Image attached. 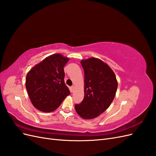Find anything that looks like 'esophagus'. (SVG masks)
<instances>
[{"label":"esophagus","instance_id":"1","mask_svg":"<svg viewBox=\"0 0 156 156\" xmlns=\"http://www.w3.org/2000/svg\"><path fill=\"white\" fill-rule=\"evenodd\" d=\"M74 88H75V87L74 86H72V87H70V90H71V92H73V90H74Z\"/></svg>","mask_w":156,"mask_h":156}]
</instances>
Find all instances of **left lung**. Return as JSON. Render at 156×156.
I'll return each mask as SVG.
<instances>
[{
    "instance_id": "1",
    "label": "left lung",
    "mask_w": 156,
    "mask_h": 156,
    "mask_svg": "<svg viewBox=\"0 0 156 156\" xmlns=\"http://www.w3.org/2000/svg\"><path fill=\"white\" fill-rule=\"evenodd\" d=\"M84 72V96L75 111L83 119L90 120L107 110L116 96L118 82L112 69L97 58L82 60Z\"/></svg>"
}]
</instances>
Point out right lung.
I'll return each mask as SVG.
<instances>
[{
  "instance_id": "obj_1",
  "label": "right lung",
  "mask_w": 156,
  "mask_h": 156,
  "mask_svg": "<svg viewBox=\"0 0 156 156\" xmlns=\"http://www.w3.org/2000/svg\"><path fill=\"white\" fill-rule=\"evenodd\" d=\"M69 59L61 54H53L27 73L26 89L37 109L45 112L54 111L69 95V90L64 81V67Z\"/></svg>"
}]
</instances>
